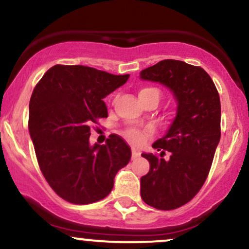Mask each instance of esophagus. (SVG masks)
Wrapping results in <instances>:
<instances>
[{
    "label": "esophagus",
    "mask_w": 249,
    "mask_h": 249,
    "mask_svg": "<svg viewBox=\"0 0 249 249\" xmlns=\"http://www.w3.org/2000/svg\"><path fill=\"white\" fill-rule=\"evenodd\" d=\"M139 156H141V151H139V148L132 147V158L136 159V158H138Z\"/></svg>",
    "instance_id": "1"
}]
</instances>
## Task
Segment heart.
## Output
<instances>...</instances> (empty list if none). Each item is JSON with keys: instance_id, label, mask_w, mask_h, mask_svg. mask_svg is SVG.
<instances>
[{"instance_id": "heart-1", "label": "heart", "mask_w": 249, "mask_h": 249, "mask_svg": "<svg viewBox=\"0 0 249 249\" xmlns=\"http://www.w3.org/2000/svg\"><path fill=\"white\" fill-rule=\"evenodd\" d=\"M147 92H153V93H157V95L159 96V92L157 89H153V88H145L141 90V92H139V95H142V93H147ZM127 138L130 139L132 142H136V144H139V142H142V141L145 139V134L142 132V131H138V130H130L127 131L126 133Z\"/></svg>"}]
</instances>
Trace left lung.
<instances>
[{"instance_id": "8db88e82", "label": "left lung", "mask_w": 249, "mask_h": 249, "mask_svg": "<svg viewBox=\"0 0 249 249\" xmlns=\"http://www.w3.org/2000/svg\"><path fill=\"white\" fill-rule=\"evenodd\" d=\"M142 81L164 85L173 93L177 111L164 137L152 147L170 158L142 153L150 171L141 178L142 199L157 210H176L204 185L220 142L221 107L218 90L200 67L164 59L141 71Z\"/></svg>"}]
</instances>
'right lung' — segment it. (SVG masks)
I'll return each mask as SVG.
<instances>
[{
	"label": "right lung",
	"mask_w": 249,
	"mask_h": 249,
	"mask_svg": "<svg viewBox=\"0 0 249 249\" xmlns=\"http://www.w3.org/2000/svg\"><path fill=\"white\" fill-rule=\"evenodd\" d=\"M130 75H112L83 65L50 68L29 103V132L43 176L62 199L87 205L104 199L115 177L131 159V148L110 134L90 145V126L107 117L103 99Z\"/></svg>",
	"instance_id": "obj_1"
}]
</instances>
